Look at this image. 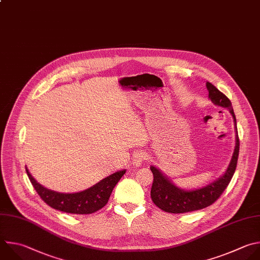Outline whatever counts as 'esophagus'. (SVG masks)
<instances>
[{
	"instance_id": "esophagus-1",
	"label": "esophagus",
	"mask_w": 260,
	"mask_h": 260,
	"mask_svg": "<svg viewBox=\"0 0 260 260\" xmlns=\"http://www.w3.org/2000/svg\"><path fill=\"white\" fill-rule=\"evenodd\" d=\"M146 159V154L143 152H138L135 157L133 158V165L134 166H141L143 164V162Z\"/></svg>"
}]
</instances>
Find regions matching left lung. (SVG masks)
Listing matches in <instances>:
<instances>
[{
    "mask_svg": "<svg viewBox=\"0 0 260 260\" xmlns=\"http://www.w3.org/2000/svg\"><path fill=\"white\" fill-rule=\"evenodd\" d=\"M206 88L209 92V99L218 106L226 108L233 115L236 127V146L231 159V162L224 172L215 182L208 186L194 191H185L172 184L162 172L154 166H151V171L154 180L151 188V198L153 203L161 210L168 213H186L195 210H200L213 204L223 193L229 186L237 167L240 142L237 131L236 116L230 99L218 91L211 82H206Z\"/></svg>",
    "mask_w": 260,
    "mask_h": 260,
    "instance_id": "left-lung-1",
    "label": "left lung"
}]
</instances>
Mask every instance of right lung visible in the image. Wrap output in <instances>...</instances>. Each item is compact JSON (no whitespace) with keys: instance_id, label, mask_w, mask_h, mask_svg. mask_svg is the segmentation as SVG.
<instances>
[{"instance_id":"1","label":"right lung","mask_w":260,"mask_h":260,"mask_svg":"<svg viewBox=\"0 0 260 260\" xmlns=\"http://www.w3.org/2000/svg\"><path fill=\"white\" fill-rule=\"evenodd\" d=\"M26 174L39 196L52 208L66 213L91 214L107 204L114 187L125 174V170L114 172L93 187L73 194H64L49 190L32 178L27 168Z\"/></svg>"}]
</instances>
